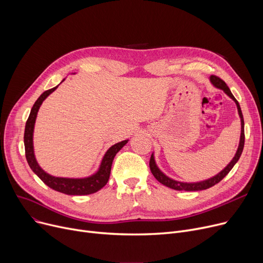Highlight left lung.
I'll return each instance as SVG.
<instances>
[{
    "mask_svg": "<svg viewBox=\"0 0 263 263\" xmlns=\"http://www.w3.org/2000/svg\"><path fill=\"white\" fill-rule=\"evenodd\" d=\"M210 81L212 82V84L219 88V89H223L230 98L236 102L237 106H238V112H239V115H240V118H241V139H240V144H239V148H238V151L236 156H234V158L232 159V161L227 165V166L220 172L219 174H217L216 176H214L213 178L211 179H208V180L205 181H201V182H197V183H183V182H179V181H175L173 180V179L168 178L167 176H165L156 165V162H155V158H154V155H151V158H150V161H149V167H150V171L151 173H153L154 177L157 179V180L162 183L163 185L167 186V187H171L173 190H176V191H201V190H206L209 189L213 185H215L216 183H218L220 180H223V179L227 176V174L232 170V167L234 166V164H236L241 155H242V151H243V148H244V141H245V135H244V119H243V114H242V110H241V107H240V104L239 102L237 101V99L234 98L233 95L231 93L229 87L227 86L226 83L218 78L217 76H214L212 74L210 77Z\"/></svg>",
    "mask_w": 263,
    "mask_h": 263,
    "instance_id": "left-lung-1",
    "label": "left lung"
}]
</instances>
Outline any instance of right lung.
Segmentation results:
<instances>
[{
    "label": "right lung",
    "instance_id": "obj_1",
    "mask_svg": "<svg viewBox=\"0 0 263 263\" xmlns=\"http://www.w3.org/2000/svg\"><path fill=\"white\" fill-rule=\"evenodd\" d=\"M64 81V80H63ZM57 87H53L51 89L46 90L40 95L39 98L34 103L29 118L25 123V130H24V147H25V158L27 163H29L31 170L41 179L45 184H47L49 187L64 193L67 195H88L92 194V193L98 192L101 190L108 181L110 168H112V163L118 151L128 143V141H122L120 143H117L110 147L105 156L103 157V160L101 162L100 168L95 175L83 178V179H70V178H59L53 177L43 170L40 168L38 165L35 156H34V148H33V132H34V124L36 120V116L38 113V109L43 103V101L47 98V97L53 92Z\"/></svg>",
    "mask_w": 263,
    "mask_h": 263
}]
</instances>
